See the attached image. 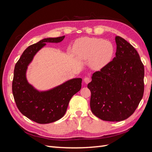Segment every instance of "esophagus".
I'll return each mask as SVG.
<instances>
[{"label":"esophagus","mask_w":152,"mask_h":152,"mask_svg":"<svg viewBox=\"0 0 152 152\" xmlns=\"http://www.w3.org/2000/svg\"><path fill=\"white\" fill-rule=\"evenodd\" d=\"M90 81H91L90 78H89V77H85V78H84V82H85L86 84H88Z\"/></svg>","instance_id":"esophagus-1"}]
</instances>
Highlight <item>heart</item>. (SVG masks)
Segmentation results:
<instances>
[{
    "label": "heart",
    "mask_w": 152,
    "mask_h": 152,
    "mask_svg": "<svg viewBox=\"0 0 152 152\" xmlns=\"http://www.w3.org/2000/svg\"><path fill=\"white\" fill-rule=\"evenodd\" d=\"M73 51L80 60L90 59L91 68L99 70L111 61L114 54V47L109 41L102 39L82 37L75 41Z\"/></svg>",
    "instance_id": "b5f03b06"
}]
</instances>
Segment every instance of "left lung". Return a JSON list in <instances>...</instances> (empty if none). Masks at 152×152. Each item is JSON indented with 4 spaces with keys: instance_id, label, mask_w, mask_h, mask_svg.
<instances>
[{
    "instance_id": "1",
    "label": "left lung",
    "mask_w": 152,
    "mask_h": 152,
    "mask_svg": "<svg viewBox=\"0 0 152 152\" xmlns=\"http://www.w3.org/2000/svg\"><path fill=\"white\" fill-rule=\"evenodd\" d=\"M115 57L94 72L87 85L91 93V111L105 121L126 120L134 112L144 93L145 70L131 44L115 37Z\"/></svg>"
}]
</instances>
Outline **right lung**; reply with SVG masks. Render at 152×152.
<instances>
[{"instance_id":"add662e5","label":"right lung","mask_w":152,"mask_h":152,"mask_svg":"<svg viewBox=\"0 0 152 152\" xmlns=\"http://www.w3.org/2000/svg\"><path fill=\"white\" fill-rule=\"evenodd\" d=\"M65 36L46 38L30 45L16 63L12 80V94L20 112L39 124H49L58 121L66 113L72 96L81 89V78H74L45 91L37 89L26 78L28 66L35 54L45 43L61 42Z\"/></svg>"}]
</instances>
